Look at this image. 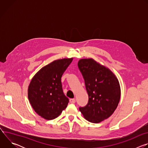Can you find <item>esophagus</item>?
Returning a JSON list of instances; mask_svg holds the SVG:
<instances>
[{
    "instance_id": "obj_1",
    "label": "esophagus",
    "mask_w": 148,
    "mask_h": 148,
    "mask_svg": "<svg viewBox=\"0 0 148 148\" xmlns=\"http://www.w3.org/2000/svg\"><path fill=\"white\" fill-rule=\"evenodd\" d=\"M70 102L71 103H74L75 102V99H74V98H71V99H70Z\"/></svg>"
}]
</instances>
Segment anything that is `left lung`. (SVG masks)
I'll list each match as a JSON object with an SVG mask.
<instances>
[{
    "instance_id": "left-lung-1",
    "label": "left lung",
    "mask_w": 148,
    "mask_h": 148,
    "mask_svg": "<svg viewBox=\"0 0 148 148\" xmlns=\"http://www.w3.org/2000/svg\"><path fill=\"white\" fill-rule=\"evenodd\" d=\"M78 66L85 81L88 102L79 111L87 121L99 123L111 116L121 98V87L116 75L108 67L92 58H82Z\"/></svg>"
}]
</instances>
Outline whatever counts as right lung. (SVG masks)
Masks as SVG:
<instances>
[{
    "instance_id": "1",
    "label": "right lung",
    "mask_w": 148,
    "mask_h": 148,
    "mask_svg": "<svg viewBox=\"0 0 148 148\" xmlns=\"http://www.w3.org/2000/svg\"><path fill=\"white\" fill-rule=\"evenodd\" d=\"M73 60H54L32 78L28 87V98L34 111L41 118L54 119L67 107L69 99L63 92L61 78Z\"/></svg>"
}]
</instances>
